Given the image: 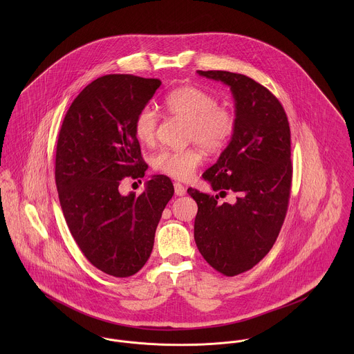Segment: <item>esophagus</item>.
Returning <instances> with one entry per match:
<instances>
[{
	"instance_id": "1",
	"label": "esophagus",
	"mask_w": 354,
	"mask_h": 354,
	"mask_svg": "<svg viewBox=\"0 0 354 354\" xmlns=\"http://www.w3.org/2000/svg\"><path fill=\"white\" fill-rule=\"evenodd\" d=\"M174 194H176L177 196H184V195L187 194V189H185V187H184L183 184L174 183Z\"/></svg>"
}]
</instances>
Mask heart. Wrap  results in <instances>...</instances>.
I'll return each mask as SVG.
<instances>
[{"mask_svg":"<svg viewBox=\"0 0 354 354\" xmlns=\"http://www.w3.org/2000/svg\"><path fill=\"white\" fill-rule=\"evenodd\" d=\"M216 98L195 86H183L167 94L165 107L170 115L187 121V139L209 153L221 152L230 143L237 128V118L227 106L216 104ZM158 113L151 106L142 107L133 120V132L142 145H151L158 129ZM203 153L195 147L153 153L152 167L177 180L191 178L201 166Z\"/></svg>","mask_w":354,"mask_h":354,"instance_id":"obj_1","label":"heart"}]
</instances>
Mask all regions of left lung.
<instances>
[{"label":"left lung","mask_w":354,"mask_h":354,"mask_svg":"<svg viewBox=\"0 0 354 354\" xmlns=\"http://www.w3.org/2000/svg\"><path fill=\"white\" fill-rule=\"evenodd\" d=\"M232 90L237 128L216 163L203 173L218 195L188 188L198 203L195 241L205 261L226 277L251 270L272 248L290 198V128L281 102L251 77L226 71H198Z\"/></svg>","instance_id":"1"}]
</instances>
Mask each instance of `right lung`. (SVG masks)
Returning a JSON list of instances; mask_svg holds the SVG:
<instances>
[{"mask_svg": "<svg viewBox=\"0 0 354 354\" xmlns=\"http://www.w3.org/2000/svg\"><path fill=\"white\" fill-rule=\"evenodd\" d=\"M160 84L133 75L98 77L72 102L58 135L55 185L66 225L87 260L117 278L146 264L174 194L163 174L152 176L139 196L118 191L121 180L142 178L149 167L133 120Z\"/></svg>", "mask_w": 354, "mask_h": 354, "instance_id": "right-lung-1", "label": "right lung"}]
</instances>
